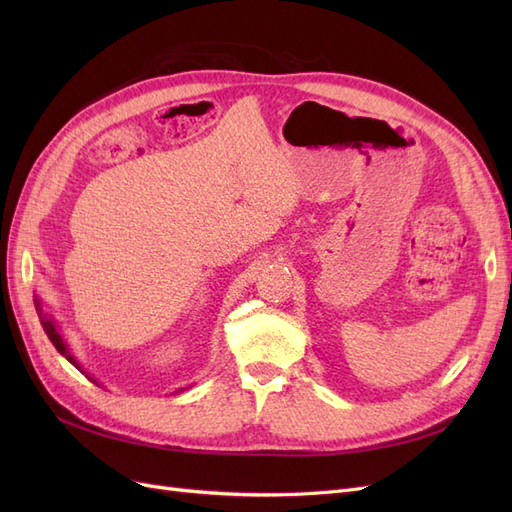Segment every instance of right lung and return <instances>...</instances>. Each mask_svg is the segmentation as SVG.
<instances>
[{
    "label": "right lung",
    "mask_w": 512,
    "mask_h": 512,
    "mask_svg": "<svg viewBox=\"0 0 512 512\" xmlns=\"http://www.w3.org/2000/svg\"><path fill=\"white\" fill-rule=\"evenodd\" d=\"M36 312H38V316H40V322H42V327H44V333L49 335V339H51V342H53V346L57 348V352H59V354H64L66 359H68V361H70V363H72L76 369H81V367H79V363L74 361V356L68 352V348H66V344H64V339H61V335L57 333L55 324H53L51 320H46V318L42 316V309H40V305H38V303H36ZM81 371H83V369H81Z\"/></svg>",
    "instance_id": "add662e5"
}]
</instances>
